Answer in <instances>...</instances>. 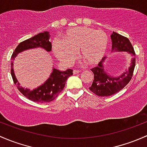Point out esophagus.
Returning <instances> with one entry per match:
<instances>
[{"label":"esophagus","instance_id":"34e87169","mask_svg":"<svg viewBox=\"0 0 147 147\" xmlns=\"http://www.w3.org/2000/svg\"><path fill=\"white\" fill-rule=\"evenodd\" d=\"M80 72H81V71L79 70V69H74V70H73V74H74V75H76V74L80 73Z\"/></svg>","mask_w":147,"mask_h":147}]
</instances>
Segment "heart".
I'll list each match as a JSON object with an SVG mask.
<instances>
[{
  "label": "heart",
  "instance_id": "heart-1",
  "mask_svg": "<svg viewBox=\"0 0 147 147\" xmlns=\"http://www.w3.org/2000/svg\"><path fill=\"white\" fill-rule=\"evenodd\" d=\"M62 40L54 41L53 51L57 58L65 65L73 62L78 51L87 64H98L106 55L109 42L104 32L87 27H75L66 31Z\"/></svg>",
  "mask_w": 147,
  "mask_h": 147
}]
</instances>
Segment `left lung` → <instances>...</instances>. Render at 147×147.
<instances>
[{"instance_id":"8db88e82","label":"left lung","mask_w":147,"mask_h":147,"mask_svg":"<svg viewBox=\"0 0 147 147\" xmlns=\"http://www.w3.org/2000/svg\"><path fill=\"white\" fill-rule=\"evenodd\" d=\"M112 41V51H125L130 54L131 63L129 67L118 76H113L105 69L106 57L103 58L98 66L91 70L94 73V80L89 89L98 96H109L118 93L129 83L133 75L135 67V53L130 41L126 37L113 32L111 35Z\"/></svg>"}]
</instances>
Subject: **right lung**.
<instances>
[{
	"mask_svg": "<svg viewBox=\"0 0 147 147\" xmlns=\"http://www.w3.org/2000/svg\"><path fill=\"white\" fill-rule=\"evenodd\" d=\"M49 32H44L22 41L17 46L11 57V75L14 83L24 96L31 101L38 103H47L55 99L64 89L67 79L72 75V69H67L65 71H61L53 67V71L45 82L33 90H31L21 86L18 82L14 72L13 61L18 53L29 49L41 48L46 51L50 52L52 46L51 43L49 41Z\"/></svg>",
	"mask_w": 147,
	"mask_h": 147,
	"instance_id": "right-lung-1",
	"label": "right lung"
}]
</instances>
